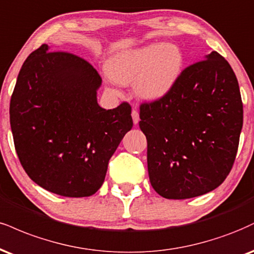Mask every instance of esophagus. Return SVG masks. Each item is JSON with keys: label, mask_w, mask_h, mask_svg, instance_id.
<instances>
[{"label": "esophagus", "mask_w": 254, "mask_h": 254, "mask_svg": "<svg viewBox=\"0 0 254 254\" xmlns=\"http://www.w3.org/2000/svg\"><path fill=\"white\" fill-rule=\"evenodd\" d=\"M131 116H132L133 123L138 124V122H139V114H138V111H137V110H132V112H131Z\"/></svg>", "instance_id": "esophagus-1"}]
</instances>
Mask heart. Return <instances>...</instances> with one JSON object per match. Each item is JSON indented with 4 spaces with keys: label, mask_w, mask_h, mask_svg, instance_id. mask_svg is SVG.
Here are the masks:
<instances>
[{
    "label": "heart",
    "mask_w": 254,
    "mask_h": 254,
    "mask_svg": "<svg viewBox=\"0 0 254 254\" xmlns=\"http://www.w3.org/2000/svg\"><path fill=\"white\" fill-rule=\"evenodd\" d=\"M182 65V52L177 46L155 42L114 58L108 73L118 84L136 81L135 90L140 98L157 100L172 90Z\"/></svg>",
    "instance_id": "1"
}]
</instances>
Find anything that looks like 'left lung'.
<instances>
[{"instance_id": "1", "label": "left lung", "mask_w": 254, "mask_h": 254, "mask_svg": "<svg viewBox=\"0 0 254 254\" xmlns=\"http://www.w3.org/2000/svg\"><path fill=\"white\" fill-rule=\"evenodd\" d=\"M243 117L237 77L215 51L181 71L166 96L140 103L156 193L182 200L219 187L233 167Z\"/></svg>"}]
</instances>
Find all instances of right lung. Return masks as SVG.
Listing matches in <instances>:
<instances>
[{
    "mask_svg": "<svg viewBox=\"0 0 254 254\" xmlns=\"http://www.w3.org/2000/svg\"><path fill=\"white\" fill-rule=\"evenodd\" d=\"M102 78L88 61L44 44L21 67L10 127L21 166L40 187L67 197L102 187L117 146L132 127L131 106L97 103Z\"/></svg>",
    "mask_w": 254,
    "mask_h": 254,
    "instance_id": "add662e5",
    "label": "right lung"
}]
</instances>
